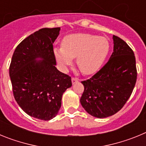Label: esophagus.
<instances>
[{
  "instance_id": "1",
  "label": "esophagus",
  "mask_w": 146,
  "mask_h": 146,
  "mask_svg": "<svg viewBox=\"0 0 146 146\" xmlns=\"http://www.w3.org/2000/svg\"><path fill=\"white\" fill-rule=\"evenodd\" d=\"M78 80H79V79H78V78H77V77H72V84H74V83L77 82H78Z\"/></svg>"
}]
</instances>
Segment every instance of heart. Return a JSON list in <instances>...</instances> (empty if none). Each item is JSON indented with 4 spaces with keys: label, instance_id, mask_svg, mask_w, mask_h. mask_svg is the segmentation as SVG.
Returning a JSON list of instances; mask_svg holds the SVG:
<instances>
[{
    "label": "heart",
    "instance_id": "obj_1",
    "mask_svg": "<svg viewBox=\"0 0 146 146\" xmlns=\"http://www.w3.org/2000/svg\"><path fill=\"white\" fill-rule=\"evenodd\" d=\"M110 49L105 37L91 33L67 35L61 41V47H55V58L63 67L72 64L77 58V64L82 74L88 75L97 72L104 64Z\"/></svg>",
    "mask_w": 146,
    "mask_h": 146
}]
</instances>
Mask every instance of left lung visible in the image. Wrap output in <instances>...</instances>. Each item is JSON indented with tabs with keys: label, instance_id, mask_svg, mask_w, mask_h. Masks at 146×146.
<instances>
[{
	"label": "left lung",
	"instance_id": "8db88e82",
	"mask_svg": "<svg viewBox=\"0 0 146 146\" xmlns=\"http://www.w3.org/2000/svg\"><path fill=\"white\" fill-rule=\"evenodd\" d=\"M113 52L109 60L88 80L82 81L80 98L87 113L99 118L118 113L129 99L137 81L133 50L123 39L113 36Z\"/></svg>",
	"mask_w": 146,
	"mask_h": 146
}]
</instances>
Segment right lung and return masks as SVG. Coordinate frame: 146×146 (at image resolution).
<instances>
[{"label":"right lung","mask_w":146,"mask_h":146,"mask_svg":"<svg viewBox=\"0 0 146 146\" xmlns=\"http://www.w3.org/2000/svg\"><path fill=\"white\" fill-rule=\"evenodd\" d=\"M60 28H42L23 40L9 66L14 97L27 114L43 121L57 115L62 95L72 86V78L55 67L52 44ZM37 57L42 60L35 61Z\"/></svg>","instance_id":"obj_1"}]
</instances>
